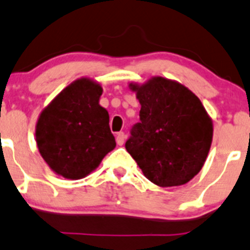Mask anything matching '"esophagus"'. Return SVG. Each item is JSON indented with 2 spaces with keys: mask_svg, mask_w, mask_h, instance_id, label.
<instances>
[{
  "mask_svg": "<svg viewBox=\"0 0 250 250\" xmlns=\"http://www.w3.org/2000/svg\"><path fill=\"white\" fill-rule=\"evenodd\" d=\"M125 133H123V132L117 133V135H116V142H117V144L118 145L125 144Z\"/></svg>",
  "mask_w": 250,
  "mask_h": 250,
  "instance_id": "obj_1",
  "label": "esophagus"
}]
</instances>
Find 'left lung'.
Here are the masks:
<instances>
[{
	"label": "left lung",
	"instance_id": "1",
	"mask_svg": "<svg viewBox=\"0 0 250 250\" xmlns=\"http://www.w3.org/2000/svg\"><path fill=\"white\" fill-rule=\"evenodd\" d=\"M129 89L142 108L127 151L156 186L188 183L203 168L212 143L214 125L204 105L183 84L164 77L132 82Z\"/></svg>",
	"mask_w": 250,
	"mask_h": 250
}]
</instances>
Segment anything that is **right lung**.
Masks as SVG:
<instances>
[{
  "label": "right lung",
  "mask_w": 250,
  "mask_h": 250,
  "mask_svg": "<svg viewBox=\"0 0 250 250\" xmlns=\"http://www.w3.org/2000/svg\"><path fill=\"white\" fill-rule=\"evenodd\" d=\"M103 86L86 77L61 91L39 115L35 140L40 155L58 176L81 179L116 147L110 116L100 105Z\"/></svg>",
  "instance_id": "add662e5"
}]
</instances>
